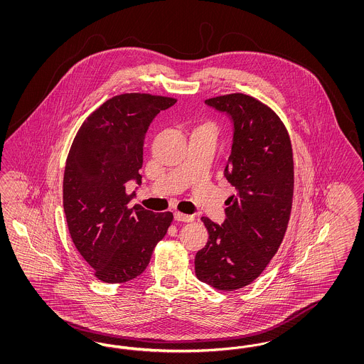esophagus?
Returning <instances> with one entry per match:
<instances>
[{"label":"esophagus","mask_w":364,"mask_h":364,"mask_svg":"<svg viewBox=\"0 0 364 364\" xmlns=\"http://www.w3.org/2000/svg\"><path fill=\"white\" fill-rule=\"evenodd\" d=\"M174 220L180 221V223H192L193 221V215H188V214H183L180 211L174 213Z\"/></svg>","instance_id":"esophagus-1"}]
</instances>
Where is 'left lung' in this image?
Listing matches in <instances>:
<instances>
[{"mask_svg":"<svg viewBox=\"0 0 364 364\" xmlns=\"http://www.w3.org/2000/svg\"><path fill=\"white\" fill-rule=\"evenodd\" d=\"M233 122L226 180L237 193L226 200L225 223L202 217L208 242L196 252L195 274L218 291H235L259 277L287 232L294 199V154L285 125L254 97L206 100Z\"/></svg>","mask_w":364,"mask_h":364,"instance_id":"left-lung-1","label":"left lung"}]
</instances>
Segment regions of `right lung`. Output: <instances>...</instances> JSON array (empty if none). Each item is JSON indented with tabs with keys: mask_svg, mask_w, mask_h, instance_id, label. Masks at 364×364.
I'll list each match as a JSON object with an SVG mask.
<instances>
[{
	"mask_svg": "<svg viewBox=\"0 0 364 364\" xmlns=\"http://www.w3.org/2000/svg\"><path fill=\"white\" fill-rule=\"evenodd\" d=\"M174 98L122 94L107 100L82 124L67 158L63 203L70 237L94 276L122 284L140 276L173 221V214L139 205L125 186L141 184L144 136Z\"/></svg>",
	"mask_w": 364,
	"mask_h": 364,
	"instance_id": "obj_1",
	"label": "right lung"
}]
</instances>
